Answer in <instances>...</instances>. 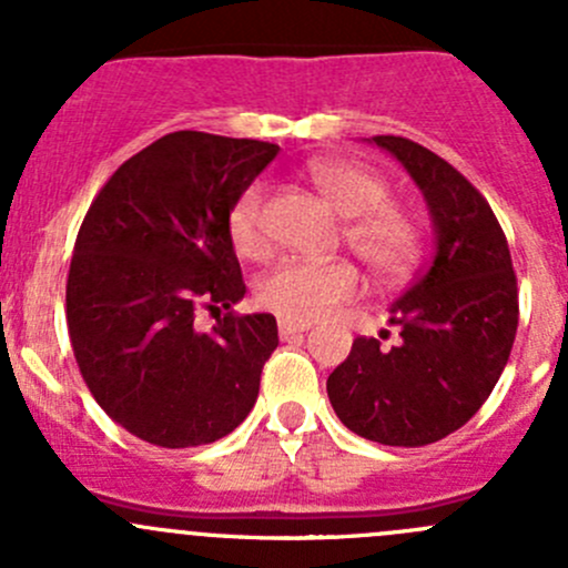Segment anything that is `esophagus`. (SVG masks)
I'll use <instances>...</instances> for the list:
<instances>
[{"label":"esophagus","mask_w":568,"mask_h":568,"mask_svg":"<svg viewBox=\"0 0 568 568\" xmlns=\"http://www.w3.org/2000/svg\"><path fill=\"white\" fill-rule=\"evenodd\" d=\"M277 329H280V337H283V341H288V337H302V335H305V332L311 329V324H294V321L280 318Z\"/></svg>","instance_id":"esophagus-1"}]
</instances>
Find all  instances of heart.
Here are the masks:
<instances>
[{
  "label": "heart",
  "instance_id": "1",
  "mask_svg": "<svg viewBox=\"0 0 568 568\" xmlns=\"http://www.w3.org/2000/svg\"><path fill=\"white\" fill-rule=\"evenodd\" d=\"M311 181L321 197L346 216L348 250L379 280H398L415 266L420 252V227L404 209L390 203V186L374 170L341 159H318L311 164ZM233 250L242 257L266 252L263 227V189L250 186L236 200L227 220ZM363 291V277L348 261L311 263L285 257L257 280V302L266 311L294 324H313L329 316L343 302Z\"/></svg>",
  "mask_w": 568,
  "mask_h": 568
}]
</instances>
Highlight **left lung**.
I'll use <instances>...</instances> for the list:
<instances>
[{"label": "left lung", "mask_w": 568, "mask_h": 568, "mask_svg": "<svg viewBox=\"0 0 568 568\" xmlns=\"http://www.w3.org/2000/svg\"><path fill=\"white\" fill-rule=\"evenodd\" d=\"M371 142L404 164L434 222V255L390 305L400 343L357 337L326 379L348 432L420 448L462 428L495 390L519 324L517 274L484 194L445 159L404 136Z\"/></svg>", "instance_id": "left-lung-1"}]
</instances>
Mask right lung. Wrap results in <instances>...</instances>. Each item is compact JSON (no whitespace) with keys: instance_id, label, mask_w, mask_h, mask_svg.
Returning <instances> with one entry per match:
<instances>
[{"instance_id":"add662e5","label":"right lung","mask_w":568,"mask_h":568,"mask_svg":"<svg viewBox=\"0 0 568 568\" xmlns=\"http://www.w3.org/2000/svg\"><path fill=\"white\" fill-rule=\"evenodd\" d=\"M280 148L175 131L120 164L90 205L65 288L84 385L118 426L159 448L227 437L255 406L277 348L272 313L200 307L244 300L227 220Z\"/></svg>"}]
</instances>
